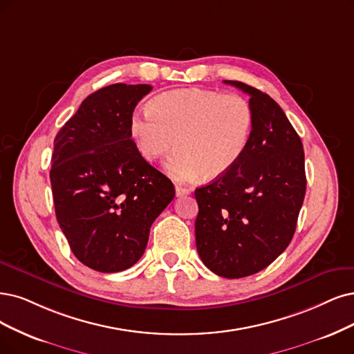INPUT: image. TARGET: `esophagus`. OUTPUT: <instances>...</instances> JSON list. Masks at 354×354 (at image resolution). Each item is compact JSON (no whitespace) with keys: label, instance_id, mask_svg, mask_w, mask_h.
<instances>
[{"label":"esophagus","instance_id":"obj_1","mask_svg":"<svg viewBox=\"0 0 354 354\" xmlns=\"http://www.w3.org/2000/svg\"><path fill=\"white\" fill-rule=\"evenodd\" d=\"M175 189H176V195H178V197H184V195H188V194L191 192V189L184 188V187H180V185H176Z\"/></svg>","mask_w":354,"mask_h":354}]
</instances>
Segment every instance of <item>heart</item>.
Here are the masks:
<instances>
[{"mask_svg": "<svg viewBox=\"0 0 354 354\" xmlns=\"http://www.w3.org/2000/svg\"><path fill=\"white\" fill-rule=\"evenodd\" d=\"M252 128L245 97L201 88L165 91L149 102V111L129 118V136L146 162L162 159L175 144L167 172L178 180L225 176L241 160Z\"/></svg>", "mask_w": 354, "mask_h": 354, "instance_id": "heart-1", "label": "heart"}]
</instances>
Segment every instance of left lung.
Segmentation results:
<instances>
[{"instance_id": "left-lung-1", "label": "left lung", "mask_w": 354, "mask_h": 354, "mask_svg": "<svg viewBox=\"0 0 354 354\" xmlns=\"http://www.w3.org/2000/svg\"><path fill=\"white\" fill-rule=\"evenodd\" d=\"M225 83L250 95L254 128L236 166L195 189V242L208 270L241 279L268 267L289 246L306 192L305 153L276 100L245 83Z\"/></svg>"}]
</instances>
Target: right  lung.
<instances>
[{
  "label": "right lung",
  "mask_w": 354,
  "mask_h": 354,
  "mask_svg": "<svg viewBox=\"0 0 354 354\" xmlns=\"http://www.w3.org/2000/svg\"><path fill=\"white\" fill-rule=\"evenodd\" d=\"M149 84H111L87 96L54 141L55 214L75 258L118 272L142 257L153 221L175 197L169 178L138 154L129 118Z\"/></svg>",
  "instance_id": "right-lung-1"
}]
</instances>
